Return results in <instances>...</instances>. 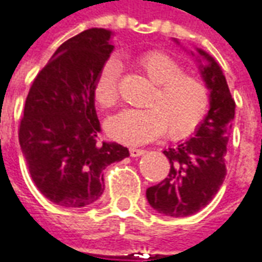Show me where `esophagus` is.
Segmentation results:
<instances>
[{
	"label": "esophagus",
	"mask_w": 262,
	"mask_h": 262,
	"mask_svg": "<svg viewBox=\"0 0 262 262\" xmlns=\"http://www.w3.org/2000/svg\"><path fill=\"white\" fill-rule=\"evenodd\" d=\"M130 156L132 157H139V156H142L144 153V150L143 148H137V147H130Z\"/></svg>",
	"instance_id": "34e87169"
}]
</instances>
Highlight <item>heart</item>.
<instances>
[{"label": "heart", "instance_id": "obj_1", "mask_svg": "<svg viewBox=\"0 0 262 262\" xmlns=\"http://www.w3.org/2000/svg\"><path fill=\"white\" fill-rule=\"evenodd\" d=\"M136 66L154 84L144 102L146 109L125 111L106 123L109 136L125 144H140L163 133L170 139H184L201 126L210 105V92L199 77L185 74L184 66L165 52L150 50L140 54ZM120 67L109 60L94 84V97L102 108H114L119 99Z\"/></svg>", "mask_w": 262, "mask_h": 262}]
</instances>
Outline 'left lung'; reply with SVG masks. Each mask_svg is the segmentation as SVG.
<instances>
[{
    "instance_id": "left-lung-1",
    "label": "left lung",
    "mask_w": 262,
    "mask_h": 262,
    "mask_svg": "<svg viewBox=\"0 0 262 262\" xmlns=\"http://www.w3.org/2000/svg\"><path fill=\"white\" fill-rule=\"evenodd\" d=\"M198 53L206 60V64H201V74L210 91V109L195 136L163 151L170 160V172L146 191L150 206L172 217L196 213L219 191L226 177L227 142L236 111L219 64L201 49Z\"/></svg>"
}]
</instances>
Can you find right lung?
<instances>
[{"label":"right lung","mask_w":262,"mask_h":262,"mask_svg":"<svg viewBox=\"0 0 262 262\" xmlns=\"http://www.w3.org/2000/svg\"><path fill=\"white\" fill-rule=\"evenodd\" d=\"M111 32L92 28L66 40L37 73L26 97L19 143L37 189L64 208L91 205L103 192L102 171L129 157L99 142L94 84L112 53Z\"/></svg>","instance_id":"1"}]
</instances>
